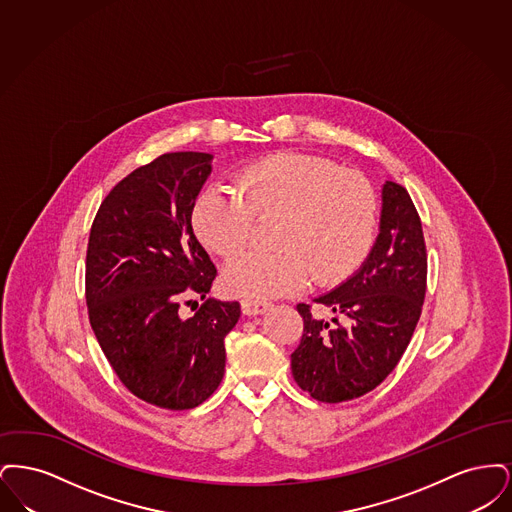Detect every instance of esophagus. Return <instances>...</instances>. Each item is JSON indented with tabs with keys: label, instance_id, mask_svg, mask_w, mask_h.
I'll list each match as a JSON object with an SVG mask.
<instances>
[{
	"label": "esophagus",
	"instance_id": "esophagus-1",
	"mask_svg": "<svg viewBox=\"0 0 512 512\" xmlns=\"http://www.w3.org/2000/svg\"><path fill=\"white\" fill-rule=\"evenodd\" d=\"M270 307L267 301H259V299H242V311L247 317H255V315H263Z\"/></svg>",
	"mask_w": 512,
	"mask_h": 512
}]
</instances>
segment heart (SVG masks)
<instances>
[{
	"mask_svg": "<svg viewBox=\"0 0 512 512\" xmlns=\"http://www.w3.org/2000/svg\"><path fill=\"white\" fill-rule=\"evenodd\" d=\"M238 194L207 190L197 197L194 228L222 259L251 244L259 222L276 219L270 245L247 253L224 272L228 292L253 299L336 286L365 261L378 224V195L365 174L338 163L284 151L238 174Z\"/></svg>",
	"mask_w": 512,
	"mask_h": 512,
	"instance_id": "obj_1",
	"label": "heart"
}]
</instances>
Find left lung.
<instances>
[{"mask_svg":"<svg viewBox=\"0 0 512 512\" xmlns=\"http://www.w3.org/2000/svg\"><path fill=\"white\" fill-rule=\"evenodd\" d=\"M382 199L380 234L365 265L315 299L336 313V326L313 317L311 305H297L303 336L292 353L293 378L322 403L351 401L380 386L401 361L422 313L428 276L422 222L401 184L386 182Z\"/></svg>","mask_w":512,"mask_h":512,"instance_id":"obj_1","label":"left lung"}]
</instances>
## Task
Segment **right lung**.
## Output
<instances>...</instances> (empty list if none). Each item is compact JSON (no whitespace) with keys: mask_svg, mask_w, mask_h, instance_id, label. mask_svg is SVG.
I'll use <instances>...</instances> for the list:
<instances>
[{"mask_svg":"<svg viewBox=\"0 0 512 512\" xmlns=\"http://www.w3.org/2000/svg\"><path fill=\"white\" fill-rule=\"evenodd\" d=\"M211 159L165 153L130 172L101 201L86 251V305L101 351L126 390L169 411L194 409L219 388L224 338L240 318L238 301L215 299L192 318L179 313L217 276L192 228Z\"/></svg>","mask_w":512,"mask_h":512,"instance_id":"1","label":"right lung"}]
</instances>
